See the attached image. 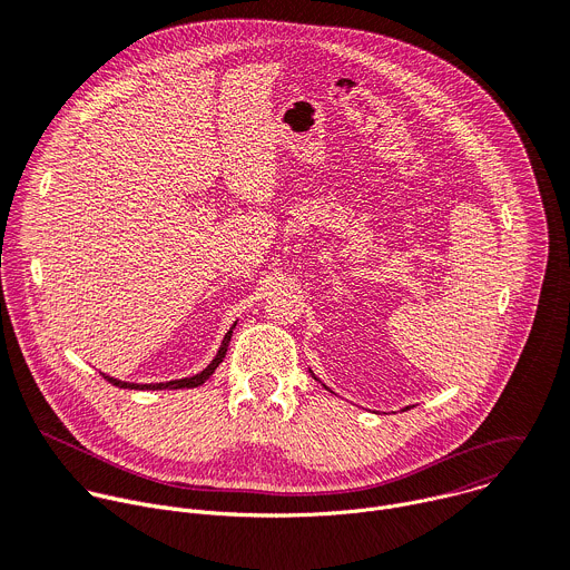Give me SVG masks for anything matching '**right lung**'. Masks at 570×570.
<instances>
[{
	"instance_id": "obj_1",
	"label": "right lung",
	"mask_w": 570,
	"mask_h": 570,
	"mask_svg": "<svg viewBox=\"0 0 570 570\" xmlns=\"http://www.w3.org/2000/svg\"><path fill=\"white\" fill-rule=\"evenodd\" d=\"M234 327H236V322L232 324L229 332L225 334V338H223V343H220L216 356L212 358V363H209L203 372H198V374H194V376H185V379H176V381H167V383H128V381L112 379V376H108V374H104V379L110 381V383L117 385V387H128V390H183V387H198V385H203V383L214 374V370L223 363V358H225V354H227V347H229V338H232V330H234Z\"/></svg>"
}]
</instances>
